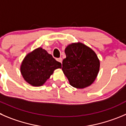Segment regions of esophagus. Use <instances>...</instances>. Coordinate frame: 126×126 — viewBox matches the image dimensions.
I'll return each instance as SVG.
<instances>
[{
    "instance_id": "1",
    "label": "esophagus",
    "mask_w": 126,
    "mask_h": 126,
    "mask_svg": "<svg viewBox=\"0 0 126 126\" xmlns=\"http://www.w3.org/2000/svg\"><path fill=\"white\" fill-rule=\"evenodd\" d=\"M57 61H59V62H61V63H62V59L61 58V57H59V58L57 59Z\"/></svg>"
}]
</instances>
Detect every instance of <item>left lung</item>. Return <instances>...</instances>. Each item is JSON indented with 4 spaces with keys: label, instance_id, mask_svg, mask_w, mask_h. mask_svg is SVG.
<instances>
[{
    "label": "left lung",
    "instance_id": "1",
    "mask_svg": "<svg viewBox=\"0 0 126 126\" xmlns=\"http://www.w3.org/2000/svg\"><path fill=\"white\" fill-rule=\"evenodd\" d=\"M66 58L62 61V70L72 87L83 88L95 80L100 61L95 52L82 43H72L65 49Z\"/></svg>",
    "mask_w": 126,
    "mask_h": 126
}]
</instances>
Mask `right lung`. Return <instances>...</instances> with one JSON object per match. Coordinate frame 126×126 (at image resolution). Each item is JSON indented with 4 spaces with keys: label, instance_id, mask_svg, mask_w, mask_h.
I'll return each mask as SVG.
<instances>
[{
    "label": "right lung",
    "instance_id": "right-lung-1",
    "mask_svg": "<svg viewBox=\"0 0 126 126\" xmlns=\"http://www.w3.org/2000/svg\"><path fill=\"white\" fill-rule=\"evenodd\" d=\"M62 67L56 61L41 47L34 50L25 57L21 65L24 79L33 86H41L50 77L54 70Z\"/></svg>",
    "mask_w": 126,
    "mask_h": 126
}]
</instances>
